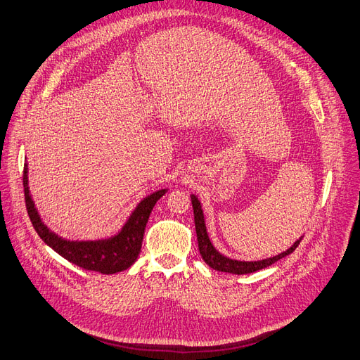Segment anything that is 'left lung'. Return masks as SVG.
Wrapping results in <instances>:
<instances>
[{"instance_id": "left-lung-1", "label": "left lung", "mask_w": 360, "mask_h": 360, "mask_svg": "<svg viewBox=\"0 0 360 360\" xmlns=\"http://www.w3.org/2000/svg\"><path fill=\"white\" fill-rule=\"evenodd\" d=\"M191 203H193V210H194V224H195V233H197V242H198V250H200V255L203 261L209 265L210 269H214L217 271L222 273H231V274H248V273H254L258 270H262L269 265L274 264L276 261L282 259L292 254L300 245L302 236L298 238V240L292 245L289 249H286L282 254H278L271 258H265L261 261H238V259H231L229 257L222 255L221 252L217 250V248L212 245L207 229H206V221H205V214L202 209V203L198 200L195 194H191Z\"/></svg>"}]
</instances>
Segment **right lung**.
I'll use <instances>...</instances> for the list:
<instances>
[{"label": "right lung", "instance_id": "add662e5", "mask_svg": "<svg viewBox=\"0 0 360 360\" xmlns=\"http://www.w3.org/2000/svg\"><path fill=\"white\" fill-rule=\"evenodd\" d=\"M23 188L28 215L43 242L66 261L84 270L102 274H114L127 270L138 259L151 210L167 193V188H162L143 197L131 210L123 227L111 237L96 238V240H70L51 231L39 217L28 187V163H25L23 169Z\"/></svg>", "mask_w": 360, "mask_h": 360}]
</instances>
